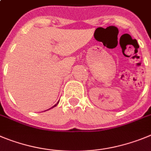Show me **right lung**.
<instances>
[{
	"mask_svg": "<svg viewBox=\"0 0 151 151\" xmlns=\"http://www.w3.org/2000/svg\"><path fill=\"white\" fill-rule=\"evenodd\" d=\"M59 101H58V102H57V103H56V104H55V105H54V106H52V108H54V107H55V106H56V105H57V104H59ZM51 108H50V109H51ZM50 109H47V111H48V110H50Z\"/></svg>",
	"mask_w": 151,
	"mask_h": 151,
	"instance_id": "right-lung-1",
	"label": "right lung"
}]
</instances>
